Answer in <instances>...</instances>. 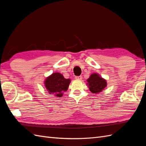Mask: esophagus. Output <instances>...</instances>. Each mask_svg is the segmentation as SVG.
Returning <instances> with one entry per match:
<instances>
[{"label": "esophagus", "instance_id": "34e87169", "mask_svg": "<svg viewBox=\"0 0 146 146\" xmlns=\"http://www.w3.org/2000/svg\"><path fill=\"white\" fill-rule=\"evenodd\" d=\"M75 78H76V79H77V80H82V76H76Z\"/></svg>", "mask_w": 146, "mask_h": 146}]
</instances>
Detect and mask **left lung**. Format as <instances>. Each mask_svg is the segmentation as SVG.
Masks as SVG:
<instances>
[{
    "mask_svg": "<svg viewBox=\"0 0 146 146\" xmlns=\"http://www.w3.org/2000/svg\"><path fill=\"white\" fill-rule=\"evenodd\" d=\"M88 85L90 90L92 93H98L102 91L107 86V82L104 78L99 77L96 73L92 74L88 79Z\"/></svg>",
    "mask_w": 146,
    "mask_h": 146,
    "instance_id": "left-lung-1",
    "label": "left lung"
}]
</instances>
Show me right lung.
I'll return each mask as SVG.
<instances>
[{
  "label": "right lung",
  "instance_id": "obj_1",
  "mask_svg": "<svg viewBox=\"0 0 146 146\" xmlns=\"http://www.w3.org/2000/svg\"><path fill=\"white\" fill-rule=\"evenodd\" d=\"M70 82V79H66L62 74L54 73L46 78L45 86L50 94L60 98L67 91Z\"/></svg>",
  "mask_w": 146,
  "mask_h": 146
}]
</instances>
